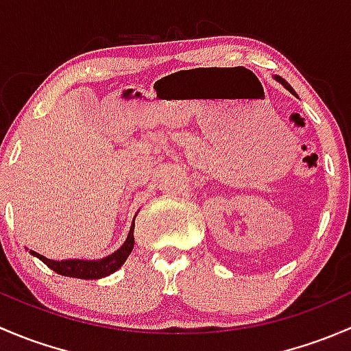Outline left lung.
Masks as SVG:
<instances>
[{
	"label": "left lung",
	"instance_id": "8db88e82",
	"mask_svg": "<svg viewBox=\"0 0 351 351\" xmlns=\"http://www.w3.org/2000/svg\"><path fill=\"white\" fill-rule=\"evenodd\" d=\"M275 77V80H277L278 81V83H280V84H284V86L287 88V90H289L290 91V93H292V95H295V91H293V88L292 86H290V84L289 83H287V81L284 80V77H280V76H274ZM295 97H297V95H295Z\"/></svg>",
	"mask_w": 351,
	"mask_h": 351
}]
</instances>
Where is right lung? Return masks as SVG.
Here are the masks:
<instances>
[{
    "label": "right lung",
    "instance_id": "obj_1",
    "mask_svg": "<svg viewBox=\"0 0 351 351\" xmlns=\"http://www.w3.org/2000/svg\"><path fill=\"white\" fill-rule=\"evenodd\" d=\"M134 247V222L132 228H130L129 236H127L125 243L115 251V253L108 254L107 258H101V260H49V258L42 256V254L30 251L34 256H37L38 260L44 261L51 270H54L56 274L64 275V277H73V278H83V280H97V278L108 277L110 274L119 270L123 263H125L127 256L132 253Z\"/></svg>",
    "mask_w": 351,
    "mask_h": 351
}]
</instances>
